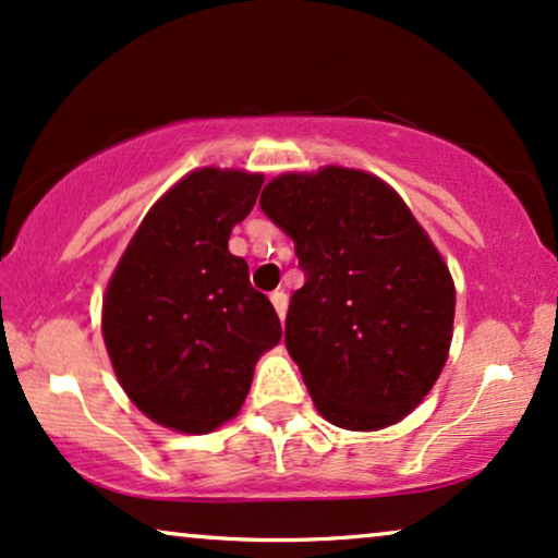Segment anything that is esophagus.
I'll return each mask as SVG.
<instances>
[{
  "label": "esophagus",
  "instance_id": "obj_1",
  "mask_svg": "<svg viewBox=\"0 0 558 558\" xmlns=\"http://www.w3.org/2000/svg\"><path fill=\"white\" fill-rule=\"evenodd\" d=\"M271 302H274V307H277L279 318L284 320L287 305H290V298H287V292H284V290H274V292H271Z\"/></svg>",
  "mask_w": 558,
  "mask_h": 558
}]
</instances>
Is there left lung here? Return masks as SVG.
I'll return each mask as SVG.
<instances>
[{"label": "left lung", "mask_w": 558, "mask_h": 558, "mask_svg": "<svg viewBox=\"0 0 558 558\" xmlns=\"http://www.w3.org/2000/svg\"><path fill=\"white\" fill-rule=\"evenodd\" d=\"M258 204L305 271L284 341L315 409L354 432L401 422L437 383L452 341L456 287L435 243L364 170L284 173Z\"/></svg>", "instance_id": "obj_1"}]
</instances>
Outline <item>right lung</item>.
Wrapping results in <instances>:
<instances>
[{
  "label": "right lung",
  "mask_w": 558,
  "mask_h": 558,
  "mask_svg": "<svg viewBox=\"0 0 558 558\" xmlns=\"http://www.w3.org/2000/svg\"><path fill=\"white\" fill-rule=\"evenodd\" d=\"M264 175L202 168L157 202L102 298V339L121 388L153 422L206 435L232 418L253 367L277 347L281 323L232 227L251 215Z\"/></svg>",
  "instance_id": "obj_1"
}]
</instances>
